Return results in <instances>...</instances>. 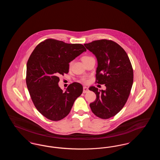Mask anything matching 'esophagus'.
I'll return each mask as SVG.
<instances>
[{"instance_id": "34e87169", "label": "esophagus", "mask_w": 160, "mask_h": 160, "mask_svg": "<svg viewBox=\"0 0 160 160\" xmlns=\"http://www.w3.org/2000/svg\"><path fill=\"white\" fill-rule=\"evenodd\" d=\"M89 91V89H88V88H87L86 86H84L83 87V92L84 93H87Z\"/></svg>"}]
</instances>
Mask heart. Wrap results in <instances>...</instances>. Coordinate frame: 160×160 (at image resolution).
Segmentation results:
<instances>
[{"label": "heart", "instance_id": "b5f03b06", "mask_svg": "<svg viewBox=\"0 0 160 160\" xmlns=\"http://www.w3.org/2000/svg\"><path fill=\"white\" fill-rule=\"evenodd\" d=\"M92 58V57H91V56H84L83 57H82V60L83 62L84 61L88 60V59H89V58ZM71 63H72L71 62H70V63H69V66H71ZM82 80H83V82H85V83H86V82H88V80H87L86 78H83Z\"/></svg>", "mask_w": 160, "mask_h": 160}]
</instances>
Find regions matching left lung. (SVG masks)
Masks as SVG:
<instances>
[{"instance_id":"left-lung-1","label":"left lung","mask_w":160,"mask_h":160,"mask_svg":"<svg viewBox=\"0 0 160 160\" xmlns=\"http://www.w3.org/2000/svg\"><path fill=\"white\" fill-rule=\"evenodd\" d=\"M98 61L96 83L104 84L105 91L91 86L97 98L90 104L92 112L106 119L118 113L128 98L133 83V69L125 51L112 40L101 39L84 44Z\"/></svg>"}]
</instances>
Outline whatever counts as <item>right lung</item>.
Masks as SVG:
<instances>
[{"label":"right lung","mask_w":160,"mask_h":160,"mask_svg":"<svg viewBox=\"0 0 160 160\" xmlns=\"http://www.w3.org/2000/svg\"><path fill=\"white\" fill-rule=\"evenodd\" d=\"M86 51L80 44L47 39L31 54L27 63V87L34 106L48 119L58 121L65 118L82 93L79 83L70 84L65 91L58 83L60 75L68 73L69 63Z\"/></svg>","instance_id":"1"}]
</instances>
